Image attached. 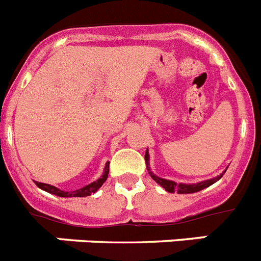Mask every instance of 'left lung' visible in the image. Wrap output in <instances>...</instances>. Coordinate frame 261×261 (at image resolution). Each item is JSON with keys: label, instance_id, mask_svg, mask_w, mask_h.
I'll use <instances>...</instances> for the list:
<instances>
[{"label": "left lung", "instance_id": "8db88e82", "mask_svg": "<svg viewBox=\"0 0 261 261\" xmlns=\"http://www.w3.org/2000/svg\"><path fill=\"white\" fill-rule=\"evenodd\" d=\"M149 150L146 149V153H145V162H146V168H147V172L153 177V180L156 181L159 186L165 188V191L167 192L172 193V192H177L179 195H184V193H195V192H199V191L204 190V188H208L209 186L216 183L217 180H220L221 177H222L223 174H220L218 176L213 177V179H208V180H202L200 183H193V184H186V183H175L174 180H168V179H163V177H159L158 175L154 174L153 171L150 170V166H149ZM227 170V168H226ZM225 170V171H226ZM223 171V172H225Z\"/></svg>", "mask_w": 261, "mask_h": 261}]
</instances>
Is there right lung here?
Here are the masks:
<instances>
[{"instance_id": "add662e5", "label": "right lung", "mask_w": 261, "mask_h": 261, "mask_svg": "<svg viewBox=\"0 0 261 261\" xmlns=\"http://www.w3.org/2000/svg\"><path fill=\"white\" fill-rule=\"evenodd\" d=\"M108 172H110V162L106 163L105 166V171H103L102 176L96 179L95 181L93 183L87 184V186L82 187L80 190H75V191H71V192H66V191H62L60 188L55 186H50V184L47 183H40V181H35L36 186L40 188V190L45 191L48 193H52V195H56L59 197H86V196H90L91 193H95L96 191L103 186L106 180H107L108 177Z\"/></svg>"}]
</instances>
